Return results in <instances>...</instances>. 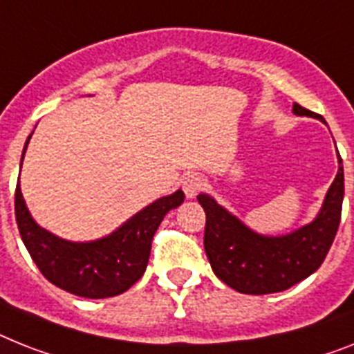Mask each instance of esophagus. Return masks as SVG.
Segmentation results:
<instances>
[{"mask_svg": "<svg viewBox=\"0 0 354 354\" xmlns=\"http://www.w3.org/2000/svg\"><path fill=\"white\" fill-rule=\"evenodd\" d=\"M203 186H204L203 179H201L197 174H192V175H188V177H184V179H183L184 195H186L188 198H194L195 195H197L198 192L203 189Z\"/></svg>", "mask_w": 354, "mask_h": 354, "instance_id": "34e87169", "label": "esophagus"}]
</instances>
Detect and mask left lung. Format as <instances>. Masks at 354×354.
<instances>
[{"label": "left lung", "mask_w": 354, "mask_h": 354, "mask_svg": "<svg viewBox=\"0 0 354 354\" xmlns=\"http://www.w3.org/2000/svg\"><path fill=\"white\" fill-rule=\"evenodd\" d=\"M293 113L326 122L297 103ZM197 201L206 212L204 250L213 273L239 293H279L315 273L335 241L344 201L342 157L338 153L337 177L317 217L286 235L257 233L208 194L197 195Z\"/></svg>", "instance_id": "left-lung-1"}]
</instances>
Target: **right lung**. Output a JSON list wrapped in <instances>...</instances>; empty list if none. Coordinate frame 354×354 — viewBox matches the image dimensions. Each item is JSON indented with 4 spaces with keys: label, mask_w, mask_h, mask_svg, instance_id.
Wrapping results in <instances>:
<instances>
[{
    "label": "right lung",
    "mask_w": 354,
    "mask_h": 354,
    "mask_svg": "<svg viewBox=\"0 0 354 354\" xmlns=\"http://www.w3.org/2000/svg\"><path fill=\"white\" fill-rule=\"evenodd\" d=\"M30 137L32 133L23 148L21 165ZM183 201L184 194L177 189L148 204L110 235L74 242L54 235L32 218L17 180L16 223L32 261L48 282L84 299H108L124 293L141 279L160 221Z\"/></svg>",
    "instance_id": "add662e5"
}]
</instances>
